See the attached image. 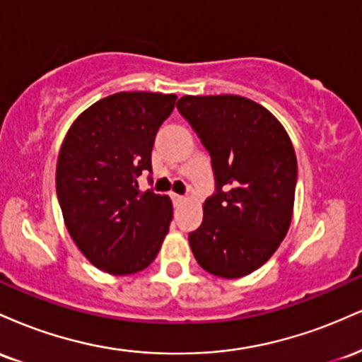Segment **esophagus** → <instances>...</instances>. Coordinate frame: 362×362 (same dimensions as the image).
I'll return each instance as SVG.
<instances>
[{
  "mask_svg": "<svg viewBox=\"0 0 362 362\" xmlns=\"http://www.w3.org/2000/svg\"><path fill=\"white\" fill-rule=\"evenodd\" d=\"M172 201H173V204H180V202H184L185 201V197L184 195H178V194H172Z\"/></svg>",
  "mask_w": 362,
  "mask_h": 362,
  "instance_id": "obj_1",
  "label": "esophagus"
}]
</instances>
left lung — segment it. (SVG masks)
Returning <instances> with one entry per match:
<instances>
[{
    "label": "left lung",
    "mask_w": 362,
    "mask_h": 362,
    "mask_svg": "<svg viewBox=\"0 0 362 362\" xmlns=\"http://www.w3.org/2000/svg\"><path fill=\"white\" fill-rule=\"evenodd\" d=\"M177 109L211 156L216 190L189 233L195 260L235 279L264 265L289 230L298 163L284 127L238 95H185Z\"/></svg>",
    "instance_id": "obj_1"
}]
</instances>
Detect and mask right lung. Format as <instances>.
I'll use <instances>...</instances> for the list:
<instances>
[{"label":"right lung","mask_w":362,"mask_h":362,"mask_svg":"<svg viewBox=\"0 0 362 362\" xmlns=\"http://www.w3.org/2000/svg\"><path fill=\"white\" fill-rule=\"evenodd\" d=\"M177 95L120 91L74 120L57 158L56 190L73 242L95 267L114 276L146 269L173 218L172 201L141 192L138 177L153 172L156 132Z\"/></svg>","instance_id":"add662e5"}]
</instances>
